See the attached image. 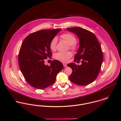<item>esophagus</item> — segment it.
<instances>
[{"label":"esophagus","mask_w":121,"mask_h":121,"mask_svg":"<svg viewBox=\"0 0 121 121\" xmlns=\"http://www.w3.org/2000/svg\"><path fill=\"white\" fill-rule=\"evenodd\" d=\"M63 66H64V67H66L67 66V64H66V63H63Z\"/></svg>","instance_id":"1"}]
</instances>
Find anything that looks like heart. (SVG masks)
Here are the masks:
<instances>
[{
  "label": "heart",
  "mask_w": 121,
  "mask_h": 121,
  "mask_svg": "<svg viewBox=\"0 0 121 121\" xmlns=\"http://www.w3.org/2000/svg\"><path fill=\"white\" fill-rule=\"evenodd\" d=\"M60 38L65 40L69 44V48L73 51H75L78 48V44L76 42V37L70 33H64L60 35ZM58 42L56 37H53L50 42V47L52 50H55ZM72 56V54L70 52H58L54 55L55 59L63 62L68 61L69 59Z\"/></svg>",
  "instance_id": "b5f03b06"
}]
</instances>
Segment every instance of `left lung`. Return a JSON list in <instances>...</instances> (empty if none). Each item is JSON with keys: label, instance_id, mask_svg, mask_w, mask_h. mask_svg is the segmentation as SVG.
<instances>
[{"label": "left lung", "instance_id": "8db88e82", "mask_svg": "<svg viewBox=\"0 0 121 121\" xmlns=\"http://www.w3.org/2000/svg\"><path fill=\"white\" fill-rule=\"evenodd\" d=\"M67 29L77 35L79 39V48L74 61L81 60L82 63L80 66L74 63L68 64L72 69L69 78L78 85L89 84L96 78L101 69L103 60L101 45L95 35L87 30L77 27Z\"/></svg>", "mask_w": 121, "mask_h": 121}]
</instances>
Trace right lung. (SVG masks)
Instances as JSON below:
<instances>
[{
	"mask_svg": "<svg viewBox=\"0 0 121 121\" xmlns=\"http://www.w3.org/2000/svg\"><path fill=\"white\" fill-rule=\"evenodd\" d=\"M60 30H42L33 33L25 39L21 46L19 68L26 81L35 88L43 89L53 84L63 68L58 60L52 61L50 66L45 65L44 61L52 56L50 42Z\"/></svg>",
	"mask_w": 121,
	"mask_h": 121,
	"instance_id": "right-lung-1",
	"label": "right lung"
}]
</instances>
